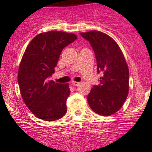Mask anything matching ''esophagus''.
<instances>
[{
  "label": "esophagus",
  "mask_w": 152,
  "mask_h": 152,
  "mask_svg": "<svg viewBox=\"0 0 152 152\" xmlns=\"http://www.w3.org/2000/svg\"><path fill=\"white\" fill-rule=\"evenodd\" d=\"M72 85H74V86H78L80 85L79 82H75V81H72Z\"/></svg>",
  "instance_id": "obj_1"
}]
</instances>
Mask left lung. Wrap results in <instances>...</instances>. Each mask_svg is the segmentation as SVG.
I'll return each instance as SVG.
<instances>
[{
  "label": "left lung",
  "mask_w": 152,
  "mask_h": 152,
  "mask_svg": "<svg viewBox=\"0 0 152 152\" xmlns=\"http://www.w3.org/2000/svg\"><path fill=\"white\" fill-rule=\"evenodd\" d=\"M90 42L97 61V73L103 76L100 84L93 85L87 95L92 111L102 116H110L122 107L129 92V72L122 50L111 37L92 30L81 33Z\"/></svg>",
  "instance_id": "1"
}]
</instances>
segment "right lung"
Masks as SVG:
<instances>
[{
    "label": "right lung",
    "mask_w": 152,
    "mask_h": 152,
    "mask_svg": "<svg viewBox=\"0 0 152 152\" xmlns=\"http://www.w3.org/2000/svg\"><path fill=\"white\" fill-rule=\"evenodd\" d=\"M77 40L75 34L49 31L30 41L20 65L18 81L25 104L37 118L55 121L67 112L68 84L48 80L62 50Z\"/></svg>",
    "instance_id": "obj_1"
}]
</instances>
